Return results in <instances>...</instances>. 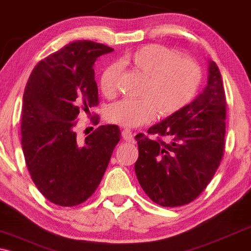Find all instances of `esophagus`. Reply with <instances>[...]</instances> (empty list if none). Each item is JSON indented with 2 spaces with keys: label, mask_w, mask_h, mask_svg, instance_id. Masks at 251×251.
Returning <instances> with one entry per match:
<instances>
[{
  "label": "esophagus",
  "mask_w": 251,
  "mask_h": 251,
  "mask_svg": "<svg viewBox=\"0 0 251 251\" xmlns=\"http://www.w3.org/2000/svg\"><path fill=\"white\" fill-rule=\"evenodd\" d=\"M122 138L126 140V143H133V135L130 130L126 129L122 131Z\"/></svg>",
  "instance_id": "obj_1"
}]
</instances>
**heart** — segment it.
Segmentation results:
<instances>
[{"mask_svg":"<svg viewBox=\"0 0 251 251\" xmlns=\"http://www.w3.org/2000/svg\"><path fill=\"white\" fill-rule=\"evenodd\" d=\"M120 65L129 66L146 77L140 100L116 101L109 106L107 118L112 123L136 128L155 118L169 116L180 111L194 97L201 81L197 61L178 57L176 51L159 44H149L126 53ZM119 66L111 64L102 71L100 90L111 97L115 94Z\"/></svg>","mask_w":251,"mask_h":251,"instance_id":"heart-1","label":"heart"}]
</instances>
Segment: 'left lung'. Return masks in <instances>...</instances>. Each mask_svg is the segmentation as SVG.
Returning <instances> with one entry per match:
<instances>
[{"label": "left lung", "mask_w": 251, "mask_h": 251, "mask_svg": "<svg viewBox=\"0 0 251 251\" xmlns=\"http://www.w3.org/2000/svg\"><path fill=\"white\" fill-rule=\"evenodd\" d=\"M226 99L222 75L208 60V81L180 111L149 129L170 143L135 137L138 160L135 173L149 198L162 207H179L198 198L210 183L225 146Z\"/></svg>", "instance_id": "left-lung-1"}]
</instances>
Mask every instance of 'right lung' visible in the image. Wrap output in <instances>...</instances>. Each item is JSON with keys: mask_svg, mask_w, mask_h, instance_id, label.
Listing matches in <instances>:
<instances>
[{"mask_svg": "<svg viewBox=\"0 0 251 251\" xmlns=\"http://www.w3.org/2000/svg\"><path fill=\"white\" fill-rule=\"evenodd\" d=\"M112 51L92 41H74L41 60L27 81L23 152L37 190L54 204L74 207L88 200L120 140L115 125L98 126L83 143L77 142L74 130L80 112L98 105L94 65Z\"/></svg>", "mask_w": 251, "mask_h": 251, "instance_id": "1", "label": "right lung"}]
</instances>
